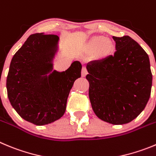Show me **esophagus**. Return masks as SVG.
<instances>
[{"mask_svg": "<svg viewBox=\"0 0 156 156\" xmlns=\"http://www.w3.org/2000/svg\"><path fill=\"white\" fill-rule=\"evenodd\" d=\"M87 69L86 67H83L82 68V72H81V75H82L83 77H85L87 75Z\"/></svg>", "mask_w": 156, "mask_h": 156, "instance_id": "esophagus-1", "label": "esophagus"}]
</instances>
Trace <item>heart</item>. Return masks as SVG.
Here are the masks:
<instances>
[{
	"label": "heart",
	"instance_id": "obj_1",
	"mask_svg": "<svg viewBox=\"0 0 156 156\" xmlns=\"http://www.w3.org/2000/svg\"><path fill=\"white\" fill-rule=\"evenodd\" d=\"M86 48L90 52L96 50V56L100 59H106L115 52V44L104 35L92 37L87 43Z\"/></svg>",
	"mask_w": 156,
	"mask_h": 156
}]
</instances>
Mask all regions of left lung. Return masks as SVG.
Wrapping results in <instances>:
<instances>
[{"label": "left lung", "mask_w": 156, "mask_h": 156, "mask_svg": "<svg viewBox=\"0 0 156 156\" xmlns=\"http://www.w3.org/2000/svg\"><path fill=\"white\" fill-rule=\"evenodd\" d=\"M114 55L87 65L89 98L94 113L112 125L131 122L145 109L152 75L148 54L131 37L113 36Z\"/></svg>", "instance_id": "1"}]
</instances>
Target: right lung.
Masks as SVG:
<instances>
[{"instance_id":"add662e5","label":"right lung","mask_w":156,"mask_h":156,"mask_svg":"<svg viewBox=\"0 0 156 156\" xmlns=\"http://www.w3.org/2000/svg\"><path fill=\"white\" fill-rule=\"evenodd\" d=\"M58 41L57 35H31L10 64L8 99L20 116L34 125H48L62 118L70 90L81 76L79 61L62 72L53 69Z\"/></svg>"}]
</instances>
